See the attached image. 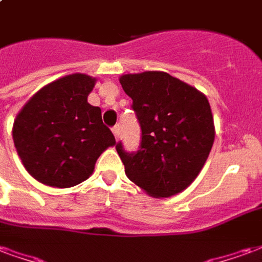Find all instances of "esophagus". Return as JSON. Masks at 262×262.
<instances>
[{"label": "esophagus", "mask_w": 262, "mask_h": 262, "mask_svg": "<svg viewBox=\"0 0 262 262\" xmlns=\"http://www.w3.org/2000/svg\"><path fill=\"white\" fill-rule=\"evenodd\" d=\"M112 132H114L115 139L118 140V139H119V136H120V125H119V123H118V125L115 126L114 129H112Z\"/></svg>", "instance_id": "obj_1"}]
</instances>
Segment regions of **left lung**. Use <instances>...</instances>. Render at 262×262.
Segmentation results:
<instances>
[{
    "mask_svg": "<svg viewBox=\"0 0 262 262\" xmlns=\"http://www.w3.org/2000/svg\"><path fill=\"white\" fill-rule=\"evenodd\" d=\"M119 81L142 127L136 153L116 144L126 176L153 198L182 192L195 181L213 146L208 98L164 71L123 74Z\"/></svg>",
    "mask_w": 262,
    "mask_h": 262,
    "instance_id": "8db88e82",
    "label": "left lung"
}]
</instances>
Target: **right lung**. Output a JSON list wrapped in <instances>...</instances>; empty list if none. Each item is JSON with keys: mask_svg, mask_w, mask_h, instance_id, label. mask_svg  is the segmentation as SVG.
<instances>
[{"mask_svg": "<svg viewBox=\"0 0 262 262\" xmlns=\"http://www.w3.org/2000/svg\"><path fill=\"white\" fill-rule=\"evenodd\" d=\"M97 78L75 73L40 88L16 115L12 137L35 180L70 188L90 178L98 157L116 144L101 109L86 98Z\"/></svg>", "mask_w": 262, "mask_h": 262, "instance_id": "add662e5", "label": "right lung"}]
</instances>
